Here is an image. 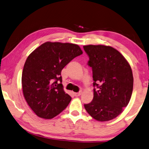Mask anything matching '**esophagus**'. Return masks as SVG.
Here are the masks:
<instances>
[{
  "instance_id": "esophagus-1",
  "label": "esophagus",
  "mask_w": 149,
  "mask_h": 149,
  "mask_svg": "<svg viewBox=\"0 0 149 149\" xmlns=\"http://www.w3.org/2000/svg\"><path fill=\"white\" fill-rule=\"evenodd\" d=\"M81 93H82L81 91H79V92H77V93H74V95H75V96L78 97V96L81 95Z\"/></svg>"
}]
</instances>
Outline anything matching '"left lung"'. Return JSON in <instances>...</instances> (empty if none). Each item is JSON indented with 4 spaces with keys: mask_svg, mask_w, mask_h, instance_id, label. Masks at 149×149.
<instances>
[{
    "mask_svg": "<svg viewBox=\"0 0 149 149\" xmlns=\"http://www.w3.org/2000/svg\"><path fill=\"white\" fill-rule=\"evenodd\" d=\"M84 49L93 71V101L84 107L98 121H111L123 111L131 100L133 76L131 65L122 54L109 46L87 45Z\"/></svg>",
    "mask_w": 149,
    "mask_h": 149,
    "instance_id": "8db88e82",
    "label": "left lung"
}]
</instances>
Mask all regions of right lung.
Here are the masks:
<instances>
[{"mask_svg": "<svg viewBox=\"0 0 149 149\" xmlns=\"http://www.w3.org/2000/svg\"><path fill=\"white\" fill-rule=\"evenodd\" d=\"M82 54L77 44L46 42L28 56L22 74V91L37 116L52 119L67 107L72 97L63 90L61 72Z\"/></svg>", "mask_w": 149, "mask_h": 149, "instance_id": "right-lung-1", "label": "right lung"}]
</instances>
